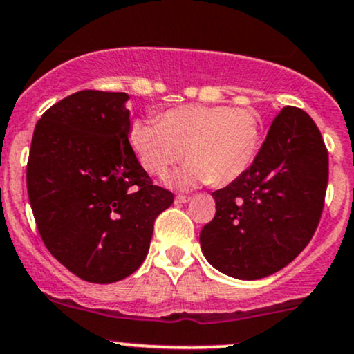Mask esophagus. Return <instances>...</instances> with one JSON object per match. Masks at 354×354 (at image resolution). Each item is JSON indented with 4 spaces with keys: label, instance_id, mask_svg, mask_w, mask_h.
<instances>
[{
    "label": "esophagus",
    "instance_id": "obj_1",
    "mask_svg": "<svg viewBox=\"0 0 354 354\" xmlns=\"http://www.w3.org/2000/svg\"><path fill=\"white\" fill-rule=\"evenodd\" d=\"M174 201H176V203H186V201H189V196H186V195H178L176 198H174Z\"/></svg>",
    "mask_w": 354,
    "mask_h": 354
}]
</instances>
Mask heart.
Instances as JSON below:
<instances>
[{"mask_svg":"<svg viewBox=\"0 0 354 354\" xmlns=\"http://www.w3.org/2000/svg\"><path fill=\"white\" fill-rule=\"evenodd\" d=\"M263 124L254 107L180 106L156 120L136 119L127 139L141 166L162 176L183 158L186 165L169 176L178 188L228 185L250 168L262 145Z\"/></svg>","mask_w":354,"mask_h":354,"instance_id":"heart-1","label":"heart"}]
</instances>
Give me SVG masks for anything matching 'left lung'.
<instances>
[{"mask_svg":"<svg viewBox=\"0 0 354 354\" xmlns=\"http://www.w3.org/2000/svg\"><path fill=\"white\" fill-rule=\"evenodd\" d=\"M328 178V149L316 122L302 109L286 106L250 168L212 193L216 213L200 234L205 257L243 281L281 270L313 239Z\"/></svg>","mask_w":354,"mask_h":354,"instance_id":"8db88e82","label":"left lung"}]
</instances>
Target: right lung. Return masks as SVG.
I'll return each instance as SVG.
<instances>
[{
	"instance_id": "right-lung-1",
	"label": "right lung",
	"mask_w": 354,
	"mask_h": 354,
	"mask_svg": "<svg viewBox=\"0 0 354 354\" xmlns=\"http://www.w3.org/2000/svg\"><path fill=\"white\" fill-rule=\"evenodd\" d=\"M124 92L80 91L35 126L26 188L38 234L62 266L94 284L139 269L154 220L174 195L154 185L127 139Z\"/></svg>"
}]
</instances>
